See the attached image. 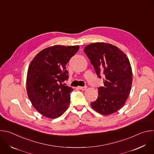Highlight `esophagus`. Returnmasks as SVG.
Returning <instances> with one entry per match:
<instances>
[{
  "label": "esophagus",
  "mask_w": 154,
  "mask_h": 154,
  "mask_svg": "<svg viewBox=\"0 0 154 154\" xmlns=\"http://www.w3.org/2000/svg\"><path fill=\"white\" fill-rule=\"evenodd\" d=\"M79 88L81 90H85L87 88V86H79Z\"/></svg>",
  "instance_id": "1"
}]
</instances>
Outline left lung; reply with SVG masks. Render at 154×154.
<instances>
[{"instance_id": "obj_1", "label": "left lung", "mask_w": 154, "mask_h": 154, "mask_svg": "<svg viewBox=\"0 0 154 154\" xmlns=\"http://www.w3.org/2000/svg\"><path fill=\"white\" fill-rule=\"evenodd\" d=\"M93 64L97 77L104 76V86L98 88V97L92 103L97 112L108 115L120 109L125 104L132 83V71L126 55L115 46L96 42L83 50Z\"/></svg>"}]
</instances>
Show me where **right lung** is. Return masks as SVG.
Wrapping results in <instances>:
<instances>
[{"instance_id":"obj_1","label":"right lung","mask_w":154,"mask_h":154,"mask_svg":"<svg viewBox=\"0 0 154 154\" xmlns=\"http://www.w3.org/2000/svg\"><path fill=\"white\" fill-rule=\"evenodd\" d=\"M79 46L56 45L39 52L31 61L27 75V91L33 106L44 116H61L70 103L71 87L66 65L79 51Z\"/></svg>"}]
</instances>
